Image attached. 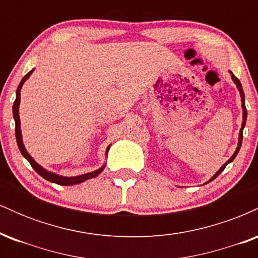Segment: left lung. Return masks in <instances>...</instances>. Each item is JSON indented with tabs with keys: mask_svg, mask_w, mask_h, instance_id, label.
Instances as JSON below:
<instances>
[{
	"mask_svg": "<svg viewBox=\"0 0 258 258\" xmlns=\"http://www.w3.org/2000/svg\"><path fill=\"white\" fill-rule=\"evenodd\" d=\"M229 74H230V78H232V80H233V82L234 84H235V86H236V88H238V91H239V93H240V98H241V109H242V122H241V128H240V131H239V137H238V146H236V149H235V152H234V154L232 156H230L229 159L227 160V162L226 164H223L222 165V167H220V170L217 171V172H216L214 176L211 177V178H210L209 180H207V182H205L204 183V184H207V183H210L211 182V180H214L216 177L218 176V174H220L222 171L224 170V168H226V166L228 164H230V162L233 161L234 159H235V156L238 155V153H239V150H240V147H241V142H242V131H244V127H245V123H246V119H247V111H246V106H245V94H244V91H242V87H241V84H240V81H239L238 80V78H236L235 75H234V74L230 72L229 70Z\"/></svg>",
	"mask_w": 258,
	"mask_h": 258,
	"instance_id": "left-lung-1",
	"label": "left lung"
}]
</instances>
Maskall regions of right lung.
Here are the masks:
<instances>
[{"mask_svg":"<svg viewBox=\"0 0 258 258\" xmlns=\"http://www.w3.org/2000/svg\"><path fill=\"white\" fill-rule=\"evenodd\" d=\"M34 73V69L31 70V72H29L23 78L22 81H20L19 86H18L17 88V93H16V102H14L13 104V117H14V121H16V138H17V144H18V148H19L20 153L23 154V156L28 160L29 162H30V165L32 166L36 172L40 174L41 177H43L44 179L49 180V182L52 183H55V184H59V185H74V184H80V183L85 182V180L87 179H91V178H94V177L99 176L100 173L103 172V170L105 168V165H103L102 167L97 168V170L92 171V172H88V173H84V174H79V176H72V177H67V176H61V174H58L55 172H52V171H48L46 170V168L41 166L40 164H37L36 161H35V159L32 158L30 154L28 153V150H26V148L24 146V142H23V136H22V128H20V117H19V105H20V91H22V87L23 85H24V82L28 80L29 78L31 76V74ZM111 146V144H110ZM110 146H108L105 150V156H108V152L109 149H110Z\"/></svg>","mask_w":258,"mask_h":258,"instance_id":"obj_1","label":"right lung"}]
</instances>
